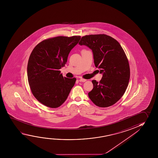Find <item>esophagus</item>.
Returning a JSON list of instances; mask_svg holds the SVG:
<instances>
[{
	"mask_svg": "<svg viewBox=\"0 0 158 158\" xmlns=\"http://www.w3.org/2000/svg\"><path fill=\"white\" fill-rule=\"evenodd\" d=\"M86 81V79H83V78H81V79H79V81H80V82H85Z\"/></svg>",
	"mask_w": 158,
	"mask_h": 158,
	"instance_id": "obj_1",
	"label": "esophagus"
}]
</instances>
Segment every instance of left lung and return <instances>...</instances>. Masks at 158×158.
Here are the masks:
<instances>
[{
  "mask_svg": "<svg viewBox=\"0 0 158 158\" xmlns=\"http://www.w3.org/2000/svg\"><path fill=\"white\" fill-rule=\"evenodd\" d=\"M79 44L92 50L95 65L102 74L99 83L92 81L89 98L100 107L113 105L123 95L129 83L130 68L123 49L118 42L105 34L86 35Z\"/></svg>",
  "mask_w": 158,
  "mask_h": 158,
  "instance_id": "8db88e82",
  "label": "left lung"
}]
</instances>
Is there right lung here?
<instances>
[{"mask_svg": "<svg viewBox=\"0 0 158 158\" xmlns=\"http://www.w3.org/2000/svg\"><path fill=\"white\" fill-rule=\"evenodd\" d=\"M81 37L58 36L47 39L34 48L29 57L27 74L32 93L51 108L62 105L75 84L76 78L63 77L60 69Z\"/></svg>", "mask_w": 158, "mask_h": 158, "instance_id": "right-lung-1", "label": "right lung"}]
</instances>
